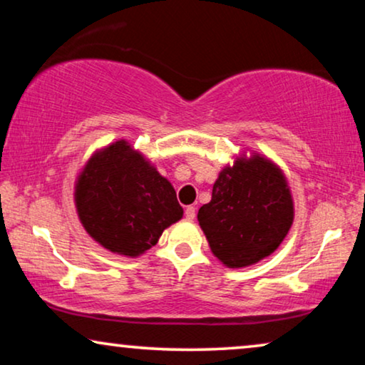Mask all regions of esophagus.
I'll return each mask as SVG.
<instances>
[{
	"instance_id": "esophagus-1",
	"label": "esophagus",
	"mask_w": 365,
	"mask_h": 365,
	"mask_svg": "<svg viewBox=\"0 0 365 365\" xmlns=\"http://www.w3.org/2000/svg\"><path fill=\"white\" fill-rule=\"evenodd\" d=\"M184 216H186L187 221H192V219L196 217V207H194V206H187L186 211H184Z\"/></svg>"
}]
</instances>
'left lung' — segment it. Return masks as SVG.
<instances>
[{"label": "left lung", "mask_w": 365, "mask_h": 365, "mask_svg": "<svg viewBox=\"0 0 365 365\" xmlns=\"http://www.w3.org/2000/svg\"><path fill=\"white\" fill-rule=\"evenodd\" d=\"M197 221L224 266L247 267L271 256L294 221L282 169L257 153L236 158L219 173L211 201L199 209Z\"/></svg>", "instance_id": "1"}]
</instances>
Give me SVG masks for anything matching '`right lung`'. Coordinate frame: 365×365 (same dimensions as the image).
Returning <instances> with one entry per match:
<instances>
[{"label":"right lung","instance_id":"right-lung-1","mask_svg":"<svg viewBox=\"0 0 365 365\" xmlns=\"http://www.w3.org/2000/svg\"><path fill=\"white\" fill-rule=\"evenodd\" d=\"M83 227L108 251L138 257L182 217L173 184L128 141L89 158L74 186Z\"/></svg>","mask_w":365,"mask_h":365}]
</instances>
